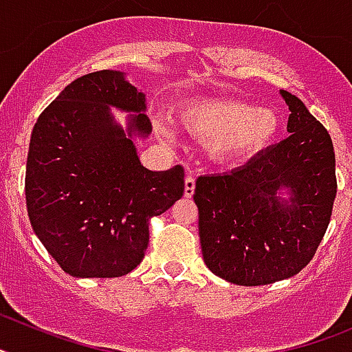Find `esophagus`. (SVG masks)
Masks as SVG:
<instances>
[{
    "label": "esophagus",
    "mask_w": 352,
    "mask_h": 352,
    "mask_svg": "<svg viewBox=\"0 0 352 352\" xmlns=\"http://www.w3.org/2000/svg\"><path fill=\"white\" fill-rule=\"evenodd\" d=\"M195 190V179L192 176H186L185 178V195L186 197H192Z\"/></svg>",
    "instance_id": "1"
}]
</instances>
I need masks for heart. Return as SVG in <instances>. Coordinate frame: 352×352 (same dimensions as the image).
<instances>
[{
	"instance_id": "b5f03b06",
	"label": "heart",
	"mask_w": 352,
	"mask_h": 352,
	"mask_svg": "<svg viewBox=\"0 0 352 352\" xmlns=\"http://www.w3.org/2000/svg\"><path fill=\"white\" fill-rule=\"evenodd\" d=\"M182 126L201 142H210L226 157H239L263 148L280 130V116L273 109L238 100H195L179 109ZM169 135L167 129H162Z\"/></svg>"
}]
</instances>
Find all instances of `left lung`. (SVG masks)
I'll list each match as a JSON object with an SVG mask.
<instances>
[{"mask_svg":"<svg viewBox=\"0 0 352 352\" xmlns=\"http://www.w3.org/2000/svg\"><path fill=\"white\" fill-rule=\"evenodd\" d=\"M280 93L291 111V135L243 167L195 182L204 263L231 284L266 285L300 273L316 256L333 211L331 138L298 96ZM282 186L292 190L291 204L276 197Z\"/></svg>","mask_w":352,"mask_h":352,"instance_id":"obj_1","label":"left lung"}]
</instances>
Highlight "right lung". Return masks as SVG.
Wrapping results in <instances>:
<instances>
[{"mask_svg": "<svg viewBox=\"0 0 352 352\" xmlns=\"http://www.w3.org/2000/svg\"><path fill=\"white\" fill-rule=\"evenodd\" d=\"M144 95L121 72L100 70L70 82L31 133L26 206L38 239L65 273L114 278L138 268L149 222L185 190V170L141 166L132 139L109 105L132 111L130 132H151Z\"/></svg>", "mask_w": 352, "mask_h": 352, "instance_id": "add662e5", "label": "right lung"}]
</instances>
